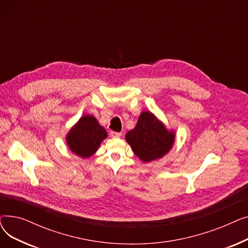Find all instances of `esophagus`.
<instances>
[{
    "label": "esophagus",
    "mask_w": 248,
    "mask_h": 248,
    "mask_svg": "<svg viewBox=\"0 0 248 248\" xmlns=\"http://www.w3.org/2000/svg\"><path fill=\"white\" fill-rule=\"evenodd\" d=\"M122 136L121 133H117V132H110V137L111 138H120Z\"/></svg>",
    "instance_id": "obj_1"
}]
</instances>
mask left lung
<instances>
[{
	"mask_svg": "<svg viewBox=\"0 0 248 248\" xmlns=\"http://www.w3.org/2000/svg\"><path fill=\"white\" fill-rule=\"evenodd\" d=\"M125 140L142 162L162 158L171 150L175 134L169 132L152 112L142 111L136 127L127 132Z\"/></svg>",
	"mask_w": 248,
	"mask_h": 248,
	"instance_id": "left-lung-1",
	"label": "left lung"
}]
</instances>
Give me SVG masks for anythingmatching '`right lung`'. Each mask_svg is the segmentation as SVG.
Returning a JSON list of instances; mask_svg holds the SVG:
<instances>
[{
    "instance_id": "right-lung-1",
    "label": "right lung",
    "mask_w": 248,
    "mask_h": 248,
    "mask_svg": "<svg viewBox=\"0 0 248 248\" xmlns=\"http://www.w3.org/2000/svg\"><path fill=\"white\" fill-rule=\"evenodd\" d=\"M108 137L104 129L93 115H84L70 129L66 140L70 150L81 158H88L98 149Z\"/></svg>"
}]
</instances>
